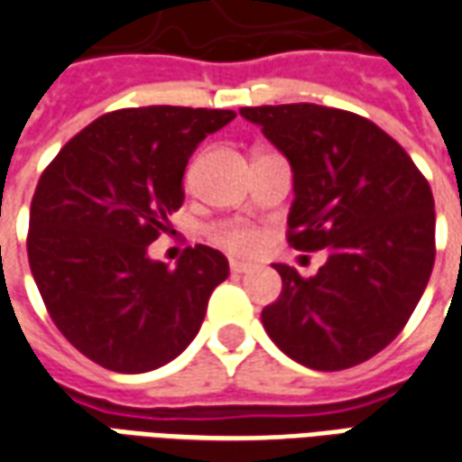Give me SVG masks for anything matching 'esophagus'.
Wrapping results in <instances>:
<instances>
[{"mask_svg":"<svg viewBox=\"0 0 462 462\" xmlns=\"http://www.w3.org/2000/svg\"><path fill=\"white\" fill-rule=\"evenodd\" d=\"M252 270H254V264H250V262H240V260L230 262V272H235V274H247V272Z\"/></svg>","mask_w":462,"mask_h":462,"instance_id":"esophagus-1","label":"esophagus"}]
</instances>
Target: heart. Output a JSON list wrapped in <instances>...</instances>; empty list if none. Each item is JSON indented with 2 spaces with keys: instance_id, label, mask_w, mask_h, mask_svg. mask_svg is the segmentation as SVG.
<instances>
[{
  "instance_id": "b5f03b06",
  "label": "heart",
  "mask_w": 462,
  "mask_h": 462,
  "mask_svg": "<svg viewBox=\"0 0 462 462\" xmlns=\"http://www.w3.org/2000/svg\"><path fill=\"white\" fill-rule=\"evenodd\" d=\"M212 240L217 242L220 247H225V250L245 254V252H252L260 245V232H257V227L247 225V222L225 220L212 227Z\"/></svg>"
}]
</instances>
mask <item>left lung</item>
Masks as SVG:
<instances>
[{
    "instance_id": "1",
    "label": "left lung",
    "mask_w": 462,
    "mask_h": 462,
    "mask_svg": "<svg viewBox=\"0 0 462 462\" xmlns=\"http://www.w3.org/2000/svg\"><path fill=\"white\" fill-rule=\"evenodd\" d=\"M240 114L291 165L290 245L329 254L314 277L274 264L282 294L262 310L270 339L317 371L376 356L406 327L436 262L430 185L411 155L364 116L317 104Z\"/></svg>"
}]
</instances>
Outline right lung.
<instances>
[{
  "label": "right lung",
  "instance_id": "add662e5",
  "mask_svg": "<svg viewBox=\"0 0 462 462\" xmlns=\"http://www.w3.org/2000/svg\"><path fill=\"white\" fill-rule=\"evenodd\" d=\"M235 111L145 106L96 118L39 178L29 267L51 319L84 356L118 374L168 364L195 339L212 290L227 280L208 245L175 267L148 257L185 200L182 172Z\"/></svg>",
  "mask_w": 462,
  "mask_h": 462
}]
</instances>
